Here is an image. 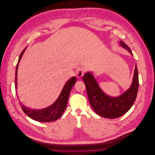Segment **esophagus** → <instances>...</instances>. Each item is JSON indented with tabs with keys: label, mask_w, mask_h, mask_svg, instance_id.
Listing matches in <instances>:
<instances>
[{
	"label": "esophagus",
	"mask_w": 155,
	"mask_h": 155,
	"mask_svg": "<svg viewBox=\"0 0 155 155\" xmlns=\"http://www.w3.org/2000/svg\"><path fill=\"white\" fill-rule=\"evenodd\" d=\"M85 68H83V67H81L79 68L78 71H77V73H76V76L78 78H81V77H83V76L84 75V74H85Z\"/></svg>",
	"instance_id": "esophagus-1"
}]
</instances>
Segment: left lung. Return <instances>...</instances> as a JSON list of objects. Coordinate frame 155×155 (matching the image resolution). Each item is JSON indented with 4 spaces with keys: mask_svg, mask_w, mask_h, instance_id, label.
Returning a JSON list of instances; mask_svg holds the SVG:
<instances>
[{
    "mask_svg": "<svg viewBox=\"0 0 155 155\" xmlns=\"http://www.w3.org/2000/svg\"><path fill=\"white\" fill-rule=\"evenodd\" d=\"M120 44L122 48L133 55L130 48L121 41ZM85 84L89 102L96 113L106 118H116L123 116L133 106L137 96L139 81L137 64L135 66L133 82L130 87L121 95L113 97L103 91L91 72L83 76Z\"/></svg>",
    "mask_w": 155,
    "mask_h": 155,
    "instance_id": "8db88e82",
    "label": "left lung"
}]
</instances>
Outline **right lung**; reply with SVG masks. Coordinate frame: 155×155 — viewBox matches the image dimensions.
<instances>
[{"instance_id": "right-lung-1", "label": "right lung", "mask_w": 155, "mask_h": 155, "mask_svg": "<svg viewBox=\"0 0 155 155\" xmlns=\"http://www.w3.org/2000/svg\"><path fill=\"white\" fill-rule=\"evenodd\" d=\"M26 48L22 50L21 53L19 58H18V63L16 67L15 70V89H17V70L18 67V63L22 58L23 54ZM76 82V78L75 76L72 77L69 80H68L64 85L58 99L55 100L54 104L51 105L44 108L42 109H34L26 107L22 102L19 101V104L22 108V110L25 113L28 115L32 120L38 121L39 122H50L59 119L64 110H65L67 105L68 100V97L71 89Z\"/></svg>"}]
</instances>
